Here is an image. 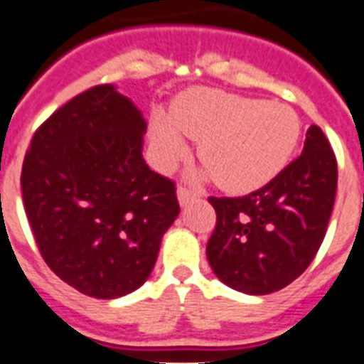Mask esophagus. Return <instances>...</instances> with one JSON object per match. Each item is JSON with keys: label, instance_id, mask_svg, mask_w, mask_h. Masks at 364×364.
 Segmentation results:
<instances>
[{"label": "esophagus", "instance_id": "1", "mask_svg": "<svg viewBox=\"0 0 364 364\" xmlns=\"http://www.w3.org/2000/svg\"><path fill=\"white\" fill-rule=\"evenodd\" d=\"M196 196H198V194L194 193V191H191V188L183 187V185H179V187H177V198H179L181 205H187L188 202L196 200Z\"/></svg>", "mask_w": 364, "mask_h": 364}]
</instances>
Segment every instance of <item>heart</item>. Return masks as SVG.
<instances>
[{"instance_id": "obj_1", "label": "heart", "mask_w": 364, "mask_h": 364, "mask_svg": "<svg viewBox=\"0 0 364 364\" xmlns=\"http://www.w3.org/2000/svg\"><path fill=\"white\" fill-rule=\"evenodd\" d=\"M179 134L200 141V162L219 187L247 193L287 166L299 143L300 122L283 104L200 90L177 105L170 122H154L153 145L164 166L187 151Z\"/></svg>"}]
</instances>
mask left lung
Here are the masks:
<instances>
[{"mask_svg":"<svg viewBox=\"0 0 364 364\" xmlns=\"http://www.w3.org/2000/svg\"><path fill=\"white\" fill-rule=\"evenodd\" d=\"M338 166L319 126L304 151L264 187L245 196H210L217 213L205 253L217 277L247 294L287 287L310 266L327 232Z\"/></svg>","mask_w":364,"mask_h":364,"instance_id":"1","label":"left lung"}]
</instances>
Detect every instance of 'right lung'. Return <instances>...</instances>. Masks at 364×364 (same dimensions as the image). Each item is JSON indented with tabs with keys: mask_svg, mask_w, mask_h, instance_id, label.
Segmentation results:
<instances>
[{
	"mask_svg": "<svg viewBox=\"0 0 364 364\" xmlns=\"http://www.w3.org/2000/svg\"><path fill=\"white\" fill-rule=\"evenodd\" d=\"M147 124L111 85L77 94L36 130L20 187L43 260L94 299L147 279L179 213L176 183L141 156Z\"/></svg>",
	"mask_w": 364,
	"mask_h": 364,
	"instance_id": "1",
	"label": "right lung"
}]
</instances>
